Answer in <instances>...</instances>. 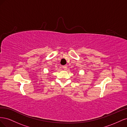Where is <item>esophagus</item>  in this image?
Returning <instances> with one entry per match:
<instances>
[{
    "mask_svg": "<svg viewBox=\"0 0 127 127\" xmlns=\"http://www.w3.org/2000/svg\"><path fill=\"white\" fill-rule=\"evenodd\" d=\"M62 67H63V68H64V69H65V70H66L67 69V66H62Z\"/></svg>",
    "mask_w": 127,
    "mask_h": 127,
    "instance_id": "1",
    "label": "esophagus"
}]
</instances>
